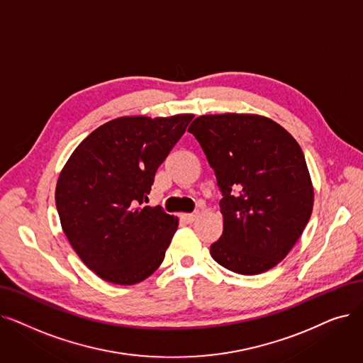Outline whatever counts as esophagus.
Returning <instances> with one entry per match:
<instances>
[{"label":"esophagus","instance_id":"1","mask_svg":"<svg viewBox=\"0 0 363 363\" xmlns=\"http://www.w3.org/2000/svg\"><path fill=\"white\" fill-rule=\"evenodd\" d=\"M181 218L184 220H186V223H194L196 218H197V213H182Z\"/></svg>","mask_w":363,"mask_h":363}]
</instances>
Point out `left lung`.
Instances as JSON below:
<instances>
[{"instance_id": "left-lung-1", "label": "left lung", "mask_w": 363, "mask_h": 363, "mask_svg": "<svg viewBox=\"0 0 363 363\" xmlns=\"http://www.w3.org/2000/svg\"><path fill=\"white\" fill-rule=\"evenodd\" d=\"M193 133L215 172L224 231L211 255L227 270L273 269L303 234L314 193L301 147L276 121L255 114L197 117Z\"/></svg>"}]
</instances>
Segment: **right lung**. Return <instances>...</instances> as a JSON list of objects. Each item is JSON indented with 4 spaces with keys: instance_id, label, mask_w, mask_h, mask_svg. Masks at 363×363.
Wrapping results in <instances>:
<instances>
[{
    "instance_id": "obj_1",
    "label": "right lung",
    "mask_w": 363,
    "mask_h": 363,
    "mask_svg": "<svg viewBox=\"0 0 363 363\" xmlns=\"http://www.w3.org/2000/svg\"><path fill=\"white\" fill-rule=\"evenodd\" d=\"M193 114L120 117L75 148L56 185V209L77 255L101 279L135 285L164 259L178 218L144 206L155 172Z\"/></svg>"
}]
</instances>
